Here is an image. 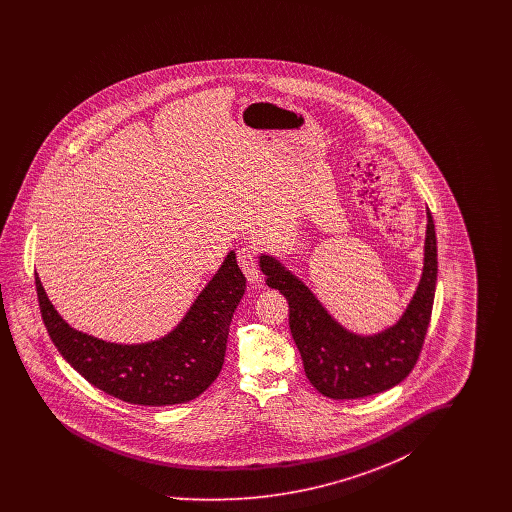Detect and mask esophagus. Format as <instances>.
<instances>
[{"label":"esophagus","mask_w":512,"mask_h":512,"mask_svg":"<svg viewBox=\"0 0 512 512\" xmlns=\"http://www.w3.org/2000/svg\"><path fill=\"white\" fill-rule=\"evenodd\" d=\"M238 265L244 270L245 278L249 284H259L261 282V270L257 267V259H255V251L251 247L244 245L238 251Z\"/></svg>","instance_id":"34e87169"}]
</instances>
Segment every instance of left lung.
Returning a JSON list of instances; mask_svg holds the SVG:
<instances>
[{
  "mask_svg": "<svg viewBox=\"0 0 512 512\" xmlns=\"http://www.w3.org/2000/svg\"><path fill=\"white\" fill-rule=\"evenodd\" d=\"M268 288L288 299L290 330L309 382L330 399H359L390 390L413 370L430 324L438 280L436 228L426 209L422 274L403 315L378 332L349 330L278 257L261 253Z\"/></svg>",
  "mask_w": 512,
  "mask_h": 512,
  "instance_id": "left-lung-1",
  "label": "left lung"
}]
</instances>
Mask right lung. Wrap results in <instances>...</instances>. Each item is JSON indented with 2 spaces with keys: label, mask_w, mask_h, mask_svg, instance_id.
I'll list each match as a JSON object with an SVG mask.
<instances>
[{
  "label": "right lung",
  "mask_w": 512,
  "mask_h": 512,
  "mask_svg": "<svg viewBox=\"0 0 512 512\" xmlns=\"http://www.w3.org/2000/svg\"><path fill=\"white\" fill-rule=\"evenodd\" d=\"M36 292L49 338L80 376L126 403L165 407L192 401L217 380L245 276L236 251H230L171 332L142 343L101 340L76 330L57 313L38 274Z\"/></svg>",
  "instance_id": "1"
}]
</instances>
